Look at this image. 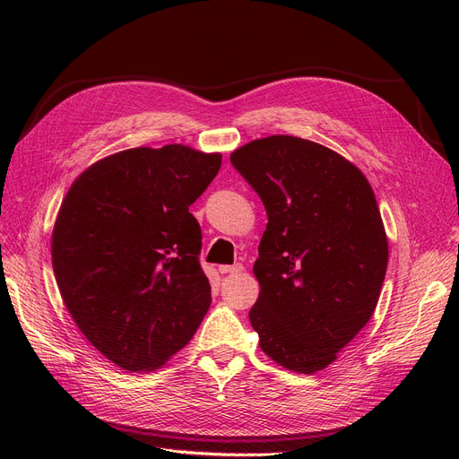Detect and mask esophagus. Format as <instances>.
Listing matches in <instances>:
<instances>
[{"label": "esophagus", "mask_w": 459, "mask_h": 459, "mask_svg": "<svg viewBox=\"0 0 459 459\" xmlns=\"http://www.w3.org/2000/svg\"><path fill=\"white\" fill-rule=\"evenodd\" d=\"M220 272L221 273H239V272H244V266L242 264H232V266H220Z\"/></svg>", "instance_id": "1"}]
</instances>
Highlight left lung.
Returning <instances> with one entry per match:
<instances>
[{
	"label": "left lung",
	"instance_id": "left-lung-1",
	"mask_svg": "<svg viewBox=\"0 0 459 459\" xmlns=\"http://www.w3.org/2000/svg\"><path fill=\"white\" fill-rule=\"evenodd\" d=\"M268 213L249 310L260 348L282 368L329 367L372 318L389 242L370 182L320 143L270 135L230 154Z\"/></svg>",
	"mask_w": 459,
	"mask_h": 459
}]
</instances>
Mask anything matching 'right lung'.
I'll return each instance as SVG.
<instances>
[{
  "label": "right lung",
  "mask_w": 459,
  "mask_h": 459,
  "mask_svg": "<svg viewBox=\"0 0 459 459\" xmlns=\"http://www.w3.org/2000/svg\"><path fill=\"white\" fill-rule=\"evenodd\" d=\"M220 167V152L137 147L72 182L52 232L54 273L70 316L113 365L161 368L199 329L212 288L189 206Z\"/></svg>",
  "instance_id": "right-lung-1"
}]
</instances>
